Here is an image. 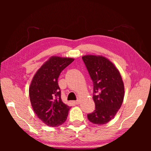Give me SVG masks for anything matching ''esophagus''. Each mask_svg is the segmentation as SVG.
I'll list each match as a JSON object with an SVG mask.
<instances>
[{
	"label": "esophagus",
	"mask_w": 151,
	"mask_h": 151,
	"mask_svg": "<svg viewBox=\"0 0 151 151\" xmlns=\"http://www.w3.org/2000/svg\"><path fill=\"white\" fill-rule=\"evenodd\" d=\"M73 103H75L76 104H78L79 103H80V101H79L78 99V100H76V101H73Z\"/></svg>",
	"instance_id": "34e87169"
}]
</instances>
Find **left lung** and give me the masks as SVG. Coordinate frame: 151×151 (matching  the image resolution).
Instances as JSON below:
<instances>
[{"mask_svg":"<svg viewBox=\"0 0 151 151\" xmlns=\"http://www.w3.org/2000/svg\"><path fill=\"white\" fill-rule=\"evenodd\" d=\"M93 83L94 111L87 114L92 123L104 124L114 118L124 96V84L119 71L111 61L101 56L82 57Z\"/></svg>","mask_w":151,"mask_h":151,"instance_id":"1","label":"left lung"}]
</instances>
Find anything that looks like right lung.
<instances>
[{
  "label": "right lung",
  "instance_id": "1",
  "mask_svg": "<svg viewBox=\"0 0 151 151\" xmlns=\"http://www.w3.org/2000/svg\"><path fill=\"white\" fill-rule=\"evenodd\" d=\"M73 61L70 58L51 57L39 68L30 84L29 96L33 111L48 126H60L67 118L70 107L63 103L58 78Z\"/></svg>",
  "mask_w": 151,
  "mask_h": 151
}]
</instances>
